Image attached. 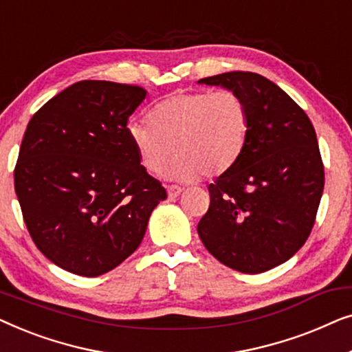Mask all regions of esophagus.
Masks as SVG:
<instances>
[{
  "label": "esophagus",
  "mask_w": 352,
  "mask_h": 352,
  "mask_svg": "<svg viewBox=\"0 0 352 352\" xmlns=\"http://www.w3.org/2000/svg\"><path fill=\"white\" fill-rule=\"evenodd\" d=\"M166 192H168V197H171V199H175V197H177L182 192V189L179 186H168L166 187Z\"/></svg>",
  "instance_id": "1"
}]
</instances>
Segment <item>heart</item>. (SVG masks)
I'll return each instance as SVG.
<instances>
[{
	"label": "heart",
	"mask_w": 352,
	"mask_h": 352,
	"mask_svg": "<svg viewBox=\"0 0 352 352\" xmlns=\"http://www.w3.org/2000/svg\"><path fill=\"white\" fill-rule=\"evenodd\" d=\"M148 122H129L126 138L141 166L168 179L190 182L223 175L239 160L250 134V112L242 96L229 89L175 93L160 100Z\"/></svg>",
	"instance_id": "heart-1"
}]
</instances>
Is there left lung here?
Wrapping results in <instances>:
<instances>
[{
	"label": "left lung",
	"instance_id": "obj_1",
	"mask_svg": "<svg viewBox=\"0 0 352 352\" xmlns=\"http://www.w3.org/2000/svg\"><path fill=\"white\" fill-rule=\"evenodd\" d=\"M199 83L242 96L252 124L242 155L208 186L210 208L197 232L228 267L269 271L288 261L314 226L325 181L314 126L285 91L253 72Z\"/></svg>",
	"mask_w": 352,
	"mask_h": 352
}]
</instances>
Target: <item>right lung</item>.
<instances>
[{"label":"right lung","mask_w":352,"mask_h":352,"mask_svg":"<svg viewBox=\"0 0 352 352\" xmlns=\"http://www.w3.org/2000/svg\"><path fill=\"white\" fill-rule=\"evenodd\" d=\"M147 91L83 80L33 115L14 186L38 250L65 271L98 277L141 245L166 190L141 166L126 138Z\"/></svg>","instance_id":"1"}]
</instances>
